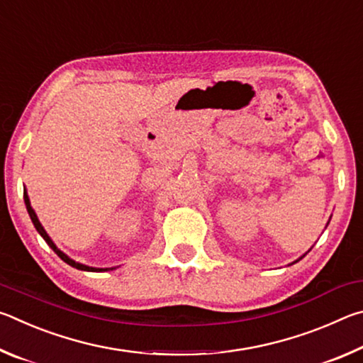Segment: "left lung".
<instances>
[{
	"label": "left lung",
	"instance_id": "obj_1",
	"mask_svg": "<svg viewBox=\"0 0 363 363\" xmlns=\"http://www.w3.org/2000/svg\"><path fill=\"white\" fill-rule=\"evenodd\" d=\"M304 256H306V255H303V256H301V257H299V259H303V257H304ZM299 259H296V261H294V262H298ZM294 262H291V264H294Z\"/></svg>",
	"mask_w": 363,
	"mask_h": 363
}]
</instances>
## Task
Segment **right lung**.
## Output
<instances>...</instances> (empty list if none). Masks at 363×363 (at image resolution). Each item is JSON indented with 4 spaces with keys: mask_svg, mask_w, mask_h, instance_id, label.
<instances>
[{
    "mask_svg": "<svg viewBox=\"0 0 363 363\" xmlns=\"http://www.w3.org/2000/svg\"><path fill=\"white\" fill-rule=\"evenodd\" d=\"M23 201H26V206H27V211H28V216H30V219H32V223H33V225H35V229L38 230V233L40 235L45 238V242L49 245V247H51V250L54 251V253H56L60 259H62L64 262H67L69 264V266H72V267H75V269H78V270H84V272H106V270H113V269H116V267H91V266H86V264H82V262H77L75 259H72L70 256H67L62 250H59L57 248V245L52 242V238L48 235V232L45 230V227L41 225V223H40V219H38V216H36V213H35V210L32 208V205H30V199H28V194H27V190H23Z\"/></svg>",
    "mask_w": 363,
    "mask_h": 363,
    "instance_id": "right-lung-1",
    "label": "right lung"
}]
</instances>
